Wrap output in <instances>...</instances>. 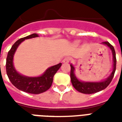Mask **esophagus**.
<instances>
[{
    "instance_id": "34e87169",
    "label": "esophagus",
    "mask_w": 122,
    "mask_h": 122,
    "mask_svg": "<svg viewBox=\"0 0 122 122\" xmlns=\"http://www.w3.org/2000/svg\"><path fill=\"white\" fill-rule=\"evenodd\" d=\"M62 62L63 63H69V62H70V59H69V57H65V58L63 59Z\"/></svg>"
}]
</instances>
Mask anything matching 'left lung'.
Here are the masks:
<instances>
[{
    "mask_svg": "<svg viewBox=\"0 0 122 122\" xmlns=\"http://www.w3.org/2000/svg\"><path fill=\"white\" fill-rule=\"evenodd\" d=\"M101 44L108 46L110 49V50L112 51L113 59L112 71L109 76L102 81H100V82H84V81L80 80L76 76L75 73H74L75 68L72 64H71V79L72 84L78 92L82 93H85V94H92V93H97L101 90H105V88L110 84V83L112 80L114 73H115L116 67V58L115 50H114V47L108 42H104Z\"/></svg>",
    "mask_w": 122,
    "mask_h": 122,
    "instance_id": "obj_1",
    "label": "left lung"
}]
</instances>
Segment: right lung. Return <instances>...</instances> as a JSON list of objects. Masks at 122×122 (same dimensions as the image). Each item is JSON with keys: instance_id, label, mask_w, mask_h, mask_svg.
Listing matches in <instances>:
<instances>
[{"instance_id": "obj_1", "label": "right lung", "mask_w": 122, "mask_h": 122, "mask_svg": "<svg viewBox=\"0 0 122 122\" xmlns=\"http://www.w3.org/2000/svg\"><path fill=\"white\" fill-rule=\"evenodd\" d=\"M35 37H38V35L34 33L29 35L26 37L20 38L14 44L8 53L6 69L10 81L18 90L29 93L39 94L47 91L51 87L53 82V76L61 67L62 64L59 63L56 65L49 67L39 76H27L19 73L15 69L13 62L15 51L23 41Z\"/></svg>"}]
</instances>
